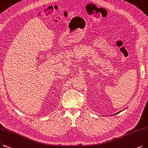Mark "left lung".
I'll list each match as a JSON object with an SVG mask.
<instances>
[{
	"label": "left lung",
	"mask_w": 148,
	"mask_h": 148,
	"mask_svg": "<svg viewBox=\"0 0 148 148\" xmlns=\"http://www.w3.org/2000/svg\"><path fill=\"white\" fill-rule=\"evenodd\" d=\"M121 111H123V110H121ZM121 111H120V112H117V113H116V114H114V115H116V114H119L120 112H121Z\"/></svg>",
	"instance_id": "left-lung-1"
}]
</instances>
